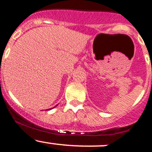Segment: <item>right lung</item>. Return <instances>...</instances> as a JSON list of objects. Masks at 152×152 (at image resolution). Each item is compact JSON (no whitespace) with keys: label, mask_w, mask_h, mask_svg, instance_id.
Returning <instances> with one entry per match:
<instances>
[{"label":"right lung","mask_w":152,"mask_h":152,"mask_svg":"<svg viewBox=\"0 0 152 152\" xmlns=\"http://www.w3.org/2000/svg\"><path fill=\"white\" fill-rule=\"evenodd\" d=\"M49 110H50V109H49Z\"/></svg>","instance_id":"add662e5"}]
</instances>
